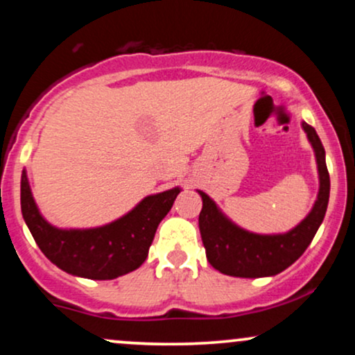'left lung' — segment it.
<instances>
[{
	"label": "left lung",
	"instance_id": "left-lung-1",
	"mask_svg": "<svg viewBox=\"0 0 355 355\" xmlns=\"http://www.w3.org/2000/svg\"><path fill=\"white\" fill-rule=\"evenodd\" d=\"M309 144L315 155L319 172V191L311 211L294 229L284 234H255L248 232L220 210L205 191L197 190L202 197V211L198 227L207 260L218 272L242 279H259L280 274L304 254L325 217L331 193V178L325 165V150L315 130L302 121Z\"/></svg>",
	"mask_w": 355,
	"mask_h": 355
}]
</instances>
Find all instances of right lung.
<instances>
[{
	"label": "right lung",
	"instance_id": "obj_1",
	"mask_svg": "<svg viewBox=\"0 0 355 355\" xmlns=\"http://www.w3.org/2000/svg\"><path fill=\"white\" fill-rule=\"evenodd\" d=\"M180 187L148 195L123 217L93 229H58L43 217L21 173V214L35 242L67 274L112 280L137 270L148 257L158 223L172 209Z\"/></svg>",
	"mask_w": 355,
	"mask_h": 355
}]
</instances>
